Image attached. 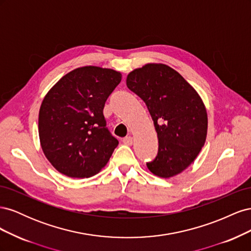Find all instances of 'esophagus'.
Returning <instances> with one entry per match:
<instances>
[{
    "label": "esophagus",
    "mask_w": 251,
    "mask_h": 251,
    "mask_svg": "<svg viewBox=\"0 0 251 251\" xmlns=\"http://www.w3.org/2000/svg\"><path fill=\"white\" fill-rule=\"evenodd\" d=\"M123 142L126 144V146H132V144H133V138L131 137V136H127V137L124 138Z\"/></svg>",
    "instance_id": "1"
}]
</instances>
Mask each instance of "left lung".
Returning a JSON list of instances; mask_svg holds the SVG:
<instances>
[{"label":"left lung","instance_id":"1","mask_svg":"<svg viewBox=\"0 0 251 251\" xmlns=\"http://www.w3.org/2000/svg\"><path fill=\"white\" fill-rule=\"evenodd\" d=\"M126 86L146 102L159 141L158 155L147 163L151 173L172 178L191 165L207 136V112L201 96L179 72L149 63L126 76Z\"/></svg>","mask_w":251,"mask_h":251}]
</instances>
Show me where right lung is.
<instances>
[{
	"label": "right lung",
	"instance_id": "1",
	"mask_svg": "<svg viewBox=\"0 0 251 251\" xmlns=\"http://www.w3.org/2000/svg\"><path fill=\"white\" fill-rule=\"evenodd\" d=\"M123 75L98 66L67 73L45 95L39 113L41 147L57 172L89 178L108 163L118 140L105 127L104 102Z\"/></svg>",
	"mask_w": 251,
	"mask_h": 251
}]
</instances>
